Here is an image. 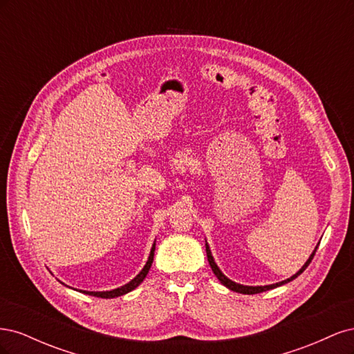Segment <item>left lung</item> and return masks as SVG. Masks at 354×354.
Returning <instances> with one entry per match:
<instances>
[{
	"mask_svg": "<svg viewBox=\"0 0 354 354\" xmlns=\"http://www.w3.org/2000/svg\"><path fill=\"white\" fill-rule=\"evenodd\" d=\"M316 250H317V248H316ZM316 250L313 251L312 255H310V259L306 261V264L301 267V269H299V272H297L294 276H291V277H289V279L282 281V282H279V283L266 285V286H243V285H239V283H236V282H233V281L227 279V277L220 272L217 264L214 263V259H212V255H211V251H209V246H208V245H207V257H208V263H209V266H211V269H212L214 274H216V276L218 277V281H220L224 286H227L229 289H232V291H236V292H239V294H248V295H251V294H260V292H263V291H269V289H273V288H276V286H281V285H283V283H286V282H291L292 279H295V277L301 274V273L307 269V266H308L310 263H312L313 257H315V254H316Z\"/></svg>",
	"mask_w": 354,
	"mask_h": 354,
	"instance_id": "1",
	"label": "left lung"
}]
</instances>
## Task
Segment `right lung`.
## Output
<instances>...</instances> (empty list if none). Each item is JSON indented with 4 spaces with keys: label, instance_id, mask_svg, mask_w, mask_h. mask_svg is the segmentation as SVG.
<instances>
[{
    "label": "right lung",
    "instance_id": "right-lung-1",
    "mask_svg": "<svg viewBox=\"0 0 354 354\" xmlns=\"http://www.w3.org/2000/svg\"><path fill=\"white\" fill-rule=\"evenodd\" d=\"M153 255H155V243H153V246H152L151 255H149V260H147L146 266L143 267V270H142L140 273H138L130 283H127V285H124V286H121V288H118V289H113V291H106V292H88V291H82V292H84V294H88V295H93V297H100V298H115V297H120V295H124V294H127V292L133 291L134 288H137L138 285H140V283L143 282L146 274L149 273V269H151V266H152V263H153Z\"/></svg>",
    "mask_w": 354,
    "mask_h": 354
}]
</instances>
